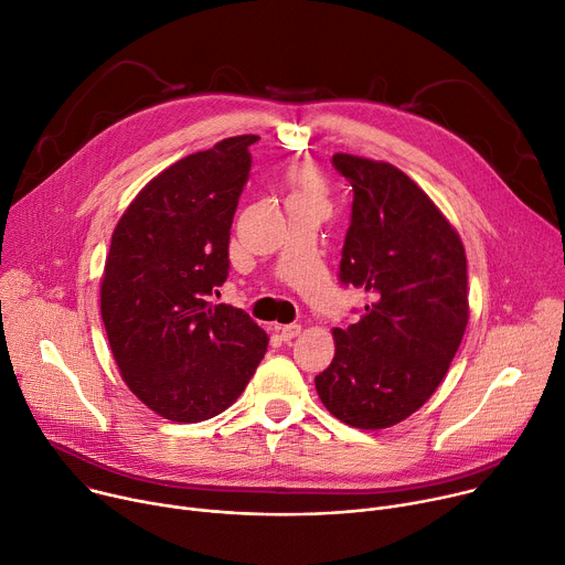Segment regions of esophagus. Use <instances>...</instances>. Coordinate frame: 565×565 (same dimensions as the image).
<instances>
[{"instance_id":"esophagus-1","label":"esophagus","mask_w":565,"mask_h":565,"mask_svg":"<svg viewBox=\"0 0 565 565\" xmlns=\"http://www.w3.org/2000/svg\"><path fill=\"white\" fill-rule=\"evenodd\" d=\"M277 331H279V335H281V340H292V338H297L299 333H301V327L299 324H284V327H277Z\"/></svg>"}]
</instances>
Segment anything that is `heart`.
<instances>
[{"label": "heart", "instance_id": "b5f03b06", "mask_svg": "<svg viewBox=\"0 0 565 565\" xmlns=\"http://www.w3.org/2000/svg\"><path fill=\"white\" fill-rule=\"evenodd\" d=\"M290 186H292V198H306V195H318L320 182L313 171L297 169L290 175Z\"/></svg>", "mask_w": 565, "mask_h": 565}]
</instances>
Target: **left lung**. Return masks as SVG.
Returning <instances> with one entry per match:
<instances>
[{
	"instance_id": "obj_1",
	"label": "left lung",
	"mask_w": 565,
	"mask_h": 565,
	"mask_svg": "<svg viewBox=\"0 0 565 565\" xmlns=\"http://www.w3.org/2000/svg\"><path fill=\"white\" fill-rule=\"evenodd\" d=\"M353 189L340 279L372 301L355 324L333 329L335 355L316 376L329 413L383 430L435 394L469 324L467 254L430 195L390 162L335 152Z\"/></svg>"
}]
</instances>
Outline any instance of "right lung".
Wrapping results in <instances>:
<instances>
[{"instance_id": "add662e5", "label": "right lung", "mask_w": 565, "mask_h": 565, "mask_svg": "<svg viewBox=\"0 0 565 565\" xmlns=\"http://www.w3.org/2000/svg\"><path fill=\"white\" fill-rule=\"evenodd\" d=\"M256 135L227 137L152 178L119 218L100 318L124 383L152 413L198 424L227 409L268 349L266 331L210 303L230 270V227Z\"/></svg>"}]
</instances>
